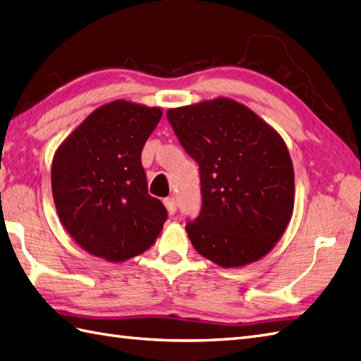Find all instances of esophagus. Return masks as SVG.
<instances>
[{
  "mask_svg": "<svg viewBox=\"0 0 361 361\" xmlns=\"http://www.w3.org/2000/svg\"><path fill=\"white\" fill-rule=\"evenodd\" d=\"M164 204H165V207H166V212L170 213V214H174L176 213V201H174V197H166V199H164Z\"/></svg>",
  "mask_w": 361,
  "mask_h": 361,
  "instance_id": "34e87169",
  "label": "esophagus"
}]
</instances>
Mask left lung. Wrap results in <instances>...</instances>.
<instances>
[{"mask_svg": "<svg viewBox=\"0 0 361 361\" xmlns=\"http://www.w3.org/2000/svg\"><path fill=\"white\" fill-rule=\"evenodd\" d=\"M166 117L201 171L202 210L185 226L196 252L226 269L261 259L293 213L286 142L250 108L227 97L170 108Z\"/></svg>", "mask_w": 361, "mask_h": 361, "instance_id": "left-lung-1", "label": "left lung"}]
</instances>
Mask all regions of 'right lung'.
I'll return each mask as SVG.
<instances>
[{
	"label": "right lung",
	"mask_w": 361,
	"mask_h": 361,
	"mask_svg": "<svg viewBox=\"0 0 361 361\" xmlns=\"http://www.w3.org/2000/svg\"><path fill=\"white\" fill-rule=\"evenodd\" d=\"M162 109L114 100L87 116L52 160V196L72 239L97 258L123 262L153 245L166 210L148 195L140 154Z\"/></svg>",
	"instance_id": "obj_1"
}]
</instances>
